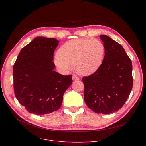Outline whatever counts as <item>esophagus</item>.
Listing matches in <instances>:
<instances>
[{"instance_id":"esophagus-1","label":"esophagus","mask_w":146,"mask_h":146,"mask_svg":"<svg viewBox=\"0 0 146 146\" xmlns=\"http://www.w3.org/2000/svg\"><path fill=\"white\" fill-rule=\"evenodd\" d=\"M72 79H73V80H78L80 79V78L79 77H78V76H76V75H73L72 77Z\"/></svg>"}]
</instances>
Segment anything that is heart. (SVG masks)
Wrapping results in <instances>:
<instances>
[{
  "mask_svg": "<svg viewBox=\"0 0 146 146\" xmlns=\"http://www.w3.org/2000/svg\"><path fill=\"white\" fill-rule=\"evenodd\" d=\"M105 46L96 38H79L66 42L54 57V64L62 72L70 71L85 74L95 71L102 64Z\"/></svg>",
  "mask_w": 146,
  "mask_h": 146,
  "instance_id": "heart-1",
  "label": "heart"
}]
</instances>
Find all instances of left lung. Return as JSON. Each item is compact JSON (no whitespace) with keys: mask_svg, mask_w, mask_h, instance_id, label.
I'll use <instances>...</instances> for the list:
<instances>
[{"mask_svg":"<svg viewBox=\"0 0 146 146\" xmlns=\"http://www.w3.org/2000/svg\"><path fill=\"white\" fill-rule=\"evenodd\" d=\"M102 63L92 74L84 77V100L97 113L117 111L125 103L133 88L132 63L122 46L106 35Z\"/></svg>","mask_w":146,"mask_h":146,"instance_id":"8db88e82","label":"left lung"}]
</instances>
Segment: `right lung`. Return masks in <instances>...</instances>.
Masks as SVG:
<instances>
[{
	"instance_id": "obj_1",
	"label": "right lung",
	"mask_w": 146,
	"mask_h": 146,
	"mask_svg": "<svg viewBox=\"0 0 146 146\" xmlns=\"http://www.w3.org/2000/svg\"><path fill=\"white\" fill-rule=\"evenodd\" d=\"M59 41L38 36L23 48L13 68L15 95L30 113L44 115L57 111L72 76L54 71V50Z\"/></svg>"
}]
</instances>
